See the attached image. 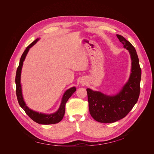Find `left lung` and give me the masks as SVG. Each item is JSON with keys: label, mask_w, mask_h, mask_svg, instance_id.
I'll use <instances>...</instances> for the list:
<instances>
[{"label": "left lung", "mask_w": 154, "mask_h": 154, "mask_svg": "<svg viewBox=\"0 0 154 154\" xmlns=\"http://www.w3.org/2000/svg\"><path fill=\"white\" fill-rule=\"evenodd\" d=\"M116 36L130 54L131 69L128 82L117 94L113 96L86 89L91 116L102 123L115 122L125 117L137 102L140 93L141 69L137 51L125 38Z\"/></svg>", "instance_id": "8db88e82"}]
</instances>
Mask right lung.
I'll return each instance as SVG.
<instances>
[{
    "instance_id": "obj_1",
    "label": "right lung",
    "mask_w": 154,
    "mask_h": 154,
    "mask_svg": "<svg viewBox=\"0 0 154 154\" xmlns=\"http://www.w3.org/2000/svg\"><path fill=\"white\" fill-rule=\"evenodd\" d=\"M38 40H39V38H37L33 42H32L30 45L26 49L24 53L23 54V55H22V56L20 57L19 66L16 71V79H15L16 86V96H17V101H18L19 104L20 106V107L24 109L25 112L26 113V114L33 121L36 122V123L39 124H45V125L53 124L58 123L62 120V119L64 115V113H65L66 103L69 98L76 91V88L72 87L69 90L66 91V92L63 94L60 108H58V110L54 113L48 115V114H44V113H38V112L32 110V109L29 108L26 105V104L24 100V99H23V93H22V88H21V85H20L21 70H22V67H23V62L26 58V57L30 48H32L35 45V44H36Z\"/></svg>"
}]
</instances>
